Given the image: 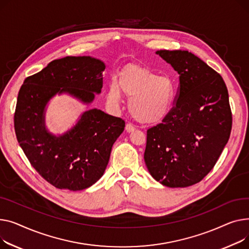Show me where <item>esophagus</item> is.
I'll return each instance as SVG.
<instances>
[{"instance_id":"esophagus-1","label":"esophagus","mask_w":249,"mask_h":249,"mask_svg":"<svg viewBox=\"0 0 249 249\" xmlns=\"http://www.w3.org/2000/svg\"><path fill=\"white\" fill-rule=\"evenodd\" d=\"M136 129V126L134 124H126L125 125V130L127 131V133H131V131H134Z\"/></svg>"}]
</instances>
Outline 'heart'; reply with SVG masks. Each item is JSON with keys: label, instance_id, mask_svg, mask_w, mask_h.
<instances>
[{"label": "heart", "instance_id": "1", "mask_svg": "<svg viewBox=\"0 0 249 249\" xmlns=\"http://www.w3.org/2000/svg\"><path fill=\"white\" fill-rule=\"evenodd\" d=\"M124 94L129 98L128 108L141 124H154L164 120L169 113L174 97V85L170 78L158 76L155 72L141 66L126 67L120 80L111 79L107 100L118 107Z\"/></svg>", "mask_w": 249, "mask_h": 249}]
</instances>
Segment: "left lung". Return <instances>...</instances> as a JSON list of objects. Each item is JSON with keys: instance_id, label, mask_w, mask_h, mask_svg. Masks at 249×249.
<instances>
[{"instance_id": "1", "label": "left lung", "mask_w": 249, "mask_h": 249, "mask_svg": "<svg viewBox=\"0 0 249 249\" xmlns=\"http://www.w3.org/2000/svg\"><path fill=\"white\" fill-rule=\"evenodd\" d=\"M156 54L180 75L176 104L147 130L144 163L162 185L183 188L199 183L213 169L232 127L228 90L221 75L185 50Z\"/></svg>"}]
</instances>
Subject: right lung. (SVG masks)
I'll return each mask as SVG.
<instances>
[{
	"label": "right lung",
	"instance_id": "add662e5",
	"mask_svg": "<svg viewBox=\"0 0 249 249\" xmlns=\"http://www.w3.org/2000/svg\"><path fill=\"white\" fill-rule=\"evenodd\" d=\"M105 69L106 64L96 58L67 56L27 77L20 89L14 115L18 142L33 168L58 189L80 191L96 183L125 123L92 108L63 135L55 136L45 124L46 106L62 93L90 105L101 92Z\"/></svg>",
	"mask_w": 249,
	"mask_h": 249
}]
</instances>
